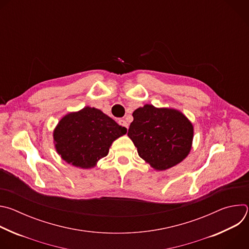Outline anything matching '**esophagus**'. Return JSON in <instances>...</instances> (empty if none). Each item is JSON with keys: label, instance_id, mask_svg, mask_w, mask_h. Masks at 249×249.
<instances>
[{"label": "esophagus", "instance_id": "obj_1", "mask_svg": "<svg viewBox=\"0 0 249 249\" xmlns=\"http://www.w3.org/2000/svg\"><path fill=\"white\" fill-rule=\"evenodd\" d=\"M118 124H119L120 126L125 127V128H127V129H128V123H127L124 119H119V120H118Z\"/></svg>", "mask_w": 249, "mask_h": 249}]
</instances>
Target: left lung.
I'll return each instance as SVG.
<instances>
[{"label":"left lung","mask_w":249,"mask_h":249,"mask_svg":"<svg viewBox=\"0 0 249 249\" xmlns=\"http://www.w3.org/2000/svg\"><path fill=\"white\" fill-rule=\"evenodd\" d=\"M128 136L140 158L157 170L181 162L190 153L193 125L180 111L146 104L133 112Z\"/></svg>","instance_id":"8db88e82"}]
</instances>
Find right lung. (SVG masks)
Listing matches in <instances>:
<instances>
[{
  "label": "right lung",
  "mask_w": 249,
  "mask_h": 249,
  "mask_svg": "<svg viewBox=\"0 0 249 249\" xmlns=\"http://www.w3.org/2000/svg\"><path fill=\"white\" fill-rule=\"evenodd\" d=\"M127 129L99 109L86 106L65 115L57 124L53 138L61 158L74 166L91 168L107 156L113 142Z\"/></svg>",
  "instance_id": "add662e5"
}]
</instances>
